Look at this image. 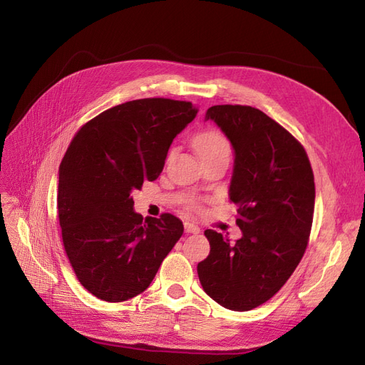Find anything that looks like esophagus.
Listing matches in <instances>:
<instances>
[{"instance_id":"34e87169","label":"esophagus","mask_w":365,"mask_h":365,"mask_svg":"<svg viewBox=\"0 0 365 365\" xmlns=\"http://www.w3.org/2000/svg\"><path fill=\"white\" fill-rule=\"evenodd\" d=\"M184 230H185V233H190V235H197L201 231L200 227L192 224V222H185L184 224Z\"/></svg>"}]
</instances>
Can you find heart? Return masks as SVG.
<instances>
[{
	"instance_id": "b5f03b06",
	"label": "heart",
	"mask_w": 365,
	"mask_h": 365,
	"mask_svg": "<svg viewBox=\"0 0 365 365\" xmlns=\"http://www.w3.org/2000/svg\"><path fill=\"white\" fill-rule=\"evenodd\" d=\"M195 148L197 153H200L201 158L215 157V155L230 157L231 153V145L228 138L222 134V132L216 129H208V130L200 132L195 138ZM189 208L196 212V210H200V204L196 201H190Z\"/></svg>"
}]
</instances>
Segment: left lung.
Returning a JSON list of instances; mask_svg holds the SVG:
<instances>
[{
	"mask_svg": "<svg viewBox=\"0 0 365 365\" xmlns=\"http://www.w3.org/2000/svg\"><path fill=\"white\" fill-rule=\"evenodd\" d=\"M235 149L230 201L242 237L205 230L208 257L197 263L207 295L231 311L267 303L300 263L311 236L315 182L303 145L260 109L216 105L207 111Z\"/></svg>",
	"mask_w": 365,
	"mask_h": 365,
	"instance_id": "left-lung-1",
	"label": "left lung"
}]
</instances>
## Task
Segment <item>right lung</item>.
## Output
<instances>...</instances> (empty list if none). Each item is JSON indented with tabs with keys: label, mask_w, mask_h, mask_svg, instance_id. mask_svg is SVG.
Returning a JSON list of instances; mask_svg holds the SVG:
<instances>
[{
	"label": "right lung",
	"mask_w": 365,
	"mask_h": 365,
	"mask_svg": "<svg viewBox=\"0 0 365 365\" xmlns=\"http://www.w3.org/2000/svg\"><path fill=\"white\" fill-rule=\"evenodd\" d=\"M192 102L153 97L109 108L76 132L59 168L58 217L77 280L103 302L141 294L184 233L181 220L135 213L130 193L155 181Z\"/></svg>",
	"instance_id": "right-lung-1"
}]
</instances>
